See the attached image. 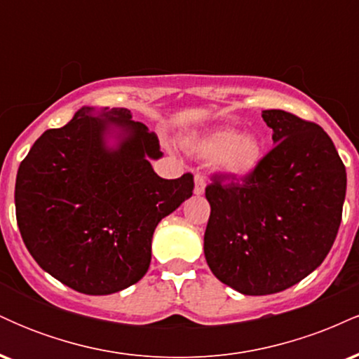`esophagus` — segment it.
Masks as SVG:
<instances>
[{
  "mask_svg": "<svg viewBox=\"0 0 359 359\" xmlns=\"http://www.w3.org/2000/svg\"><path fill=\"white\" fill-rule=\"evenodd\" d=\"M194 180H196V187H194V192H196L197 196L204 194V189H205V179H204V177L201 174H196Z\"/></svg>",
  "mask_w": 359,
  "mask_h": 359,
  "instance_id": "34e87169",
  "label": "esophagus"
}]
</instances>
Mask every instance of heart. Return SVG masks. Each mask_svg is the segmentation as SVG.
Listing matches in <instances>:
<instances>
[{
  "mask_svg": "<svg viewBox=\"0 0 359 359\" xmlns=\"http://www.w3.org/2000/svg\"><path fill=\"white\" fill-rule=\"evenodd\" d=\"M194 150L208 160H216L222 172L233 177L250 175L263 158V145L255 137H241L234 130L214 131L197 140Z\"/></svg>",
  "mask_w": 359,
  "mask_h": 359,
  "instance_id": "1",
  "label": "heart"
}]
</instances>
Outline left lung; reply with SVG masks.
Listing matches in <instances>:
<instances>
[{
  "label": "left lung",
  "instance_id": "left-lung-1",
  "mask_svg": "<svg viewBox=\"0 0 359 359\" xmlns=\"http://www.w3.org/2000/svg\"><path fill=\"white\" fill-rule=\"evenodd\" d=\"M275 147L241 180L214 174L204 255L216 278L245 295L285 290L327 257L343 216L346 168L316 123L263 111Z\"/></svg>",
  "mask_w": 359,
  "mask_h": 359
}]
</instances>
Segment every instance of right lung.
Returning <instances> with one entry per match:
<instances>
[{
  "label": "right lung",
  "mask_w": 359,
  "mask_h": 359,
  "mask_svg": "<svg viewBox=\"0 0 359 359\" xmlns=\"http://www.w3.org/2000/svg\"><path fill=\"white\" fill-rule=\"evenodd\" d=\"M90 111L34 143L16 174L15 208L45 271L81 294L108 295L147 273L156 224L192 196L194 175H156L148 158L162 155L158 138L128 109ZM111 124L123 130L116 151L104 142Z\"/></svg>",
  "instance_id": "add662e5"
}]
</instances>
